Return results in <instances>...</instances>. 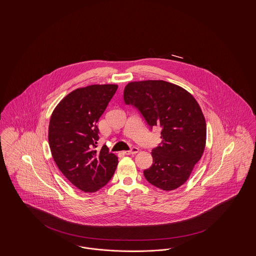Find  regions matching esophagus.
<instances>
[{
  "mask_svg": "<svg viewBox=\"0 0 256 256\" xmlns=\"http://www.w3.org/2000/svg\"><path fill=\"white\" fill-rule=\"evenodd\" d=\"M138 152H139V148H136V146H134V148H130V150H124V154L128 156V154H137Z\"/></svg>",
  "mask_w": 256,
  "mask_h": 256,
  "instance_id": "esophagus-1",
  "label": "esophagus"
}]
</instances>
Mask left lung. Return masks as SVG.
I'll list each match as a JSON object with an SVG mask.
<instances>
[{"instance_id":"8db88e82","label":"left lung","mask_w":256,"mask_h":256,"mask_svg":"<svg viewBox=\"0 0 256 256\" xmlns=\"http://www.w3.org/2000/svg\"><path fill=\"white\" fill-rule=\"evenodd\" d=\"M124 100L150 128H162V143L152 150V165L144 170L146 180L164 191L178 188L204 152L206 122L200 104L184 88L164 80L132 82Z\"/></svg>"}]
</instances>
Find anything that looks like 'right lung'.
Returning <instances> with one entry per match:
<instances>
[{
  "label": "right lung",
  "mask_w": 256,
  "mask_h": 256,
  "mask_svg": "<svg viewBox=\"0 0 256 256\" xmlns=\"http://www.w3.org/2000/svg\"><path fill=\"white\" fill-rule=\"evenodd\" d=\"M117 88V84L78 88L61 100L50 119L48 139L52 158L64 176L86 193L104 187L118 165V158L106 146L95 150L98 121Z\"/></svg>",
  "instance_id": "add662e5"
}]
</instances>
